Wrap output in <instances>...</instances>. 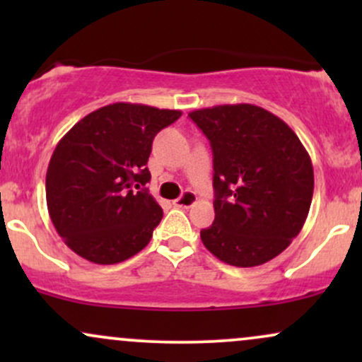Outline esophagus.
Here are the masks:
<instances>
[{
    "label": "esophagus",
    "mask_w": 362,
    "mask_h": 362,
    "mask_svg": "<svg viewBox=\"0 0 362 362\" xmlns=\"http://www.w3.org/2000/svg\"><path fill=\"white\" fill-rule=\"evenodd\" d=\"M195 202H197V195H195L192 190H185L180 197L173 201V204L177 207H192Z\"/></svg>",
    "instance_id": "esophagus-1"
}]
</instances>
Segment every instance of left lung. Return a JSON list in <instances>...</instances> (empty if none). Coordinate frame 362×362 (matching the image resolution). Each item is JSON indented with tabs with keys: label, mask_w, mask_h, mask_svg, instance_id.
Wrapping results in <instances>:
<instances>
[{
	"label": "left lung",
	"mask_w": 362,
	"mask_h": 362,
	"mask_svg": "<svg viewBox=\"0 0 362 362\" xmlns=\"http://www.w3.org/2000/svg\"><path fill=\"white\" fill-rule=\"evenodd\" d=\"M213 149L214 223L204 247L236 267L272 260L301 231L313 197L310 155L284 120L250 103L190 112Z\"/></svg>",
	"instance_id": "obj_1"
}]
</instances>
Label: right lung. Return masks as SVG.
<instances>
[{"mask_svg":"<svg viewBox=\"0 0 362 362\" xmlns=\"http://www.w3.org/2000/svg\"><path fill=\"white\" fill-rule=\"evenodd\" d=\"M180 110L112 103L91 112L57 143L45 197L56 231L74 253L110 265L143 250L163 218L148 189L153 139Z\"/></svg>","mask_w":362,"mask_h":362,"instance_id":"obj_1","label":"right lung"}]
</instances>
